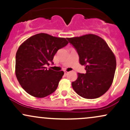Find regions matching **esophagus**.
Instances as JSON below:
<instances>
[{"mask_svg":"<svg viewBox=\"0 0 130 130\" xmlns=\"http://www.w3.org/2000/svg\"><path fill=\"white\" fill-rule=\"evenodd\" d=\"M64 75H66L68 74L69 72H67V71H64Z\"/></svg>","mask_w":130,"mask_h":130,"instance_id":"obj_1","label":"esophagus"}]
</instances>
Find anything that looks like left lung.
Here are the masks:
<instances>
[{"label":"left lung","instance_id":"left-lung-1","mask_svg":"<svg viewBox=\"0 0 130 130\" xmlns=\"http://www.w3.org/2000/svg\"><path fill=\"white\" fill-rule=\"evenodd\" d=\"M75 48L80 64L86 67V74L78 73L72 83L73 89L81 97L94 99L109 89L113 81L116 60L106 42L97 35L89 34L67 38Z\"/></svg>","mask_w":130,"mask_h":130}]
</instances>
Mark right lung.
I'll use <instances>...</instances> for the list:
<instances>
[{"label": "right lung", "mask_w": 130, "mask_h": 130, "mask_svg": "<svg viewBox=\"0 0 130 130\" xmlns=\"http://www.w3.org/2000/svg\"><path fill=\"white\" fill-rule=\"evenodd\" d=\"M68 44L64 38L39 33L20 45L16 55V75L22 88L33 97L43 98L58 86L63 71L47 69L57 51Z\"/></svg>", "instance_id": "right-lung-1"}]
</instances>
